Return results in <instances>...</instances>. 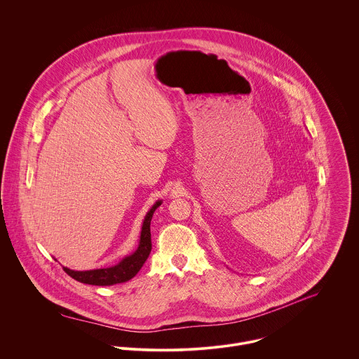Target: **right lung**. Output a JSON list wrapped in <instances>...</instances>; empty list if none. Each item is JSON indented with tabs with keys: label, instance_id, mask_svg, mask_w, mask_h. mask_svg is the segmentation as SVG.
<instances>
[{
	"label": "right lung",
	"instance_id": "obj_1",
	"mask_svg": "<svg viewBox=\"0 0 359 359\" xmlns=\"http://www.w3.org/2000/svg\"><path fill=\"white\" fill-rule=\"evenodd\" d=\"M160 203L161 202H156V205L147 214L142 225V231H141L140 246L134 255L126 257L120 264L111 268H101V269H93V271H72L63 266V271L69 276H72L73 279L81 283L95 285V286H110V285L127 282L131 278H134L151 255V250H152L151 221L154 217V210L160 205Z\"/></svg>",
	"mask_w": 359,
	"mask_h": 359
}]
</instances>
